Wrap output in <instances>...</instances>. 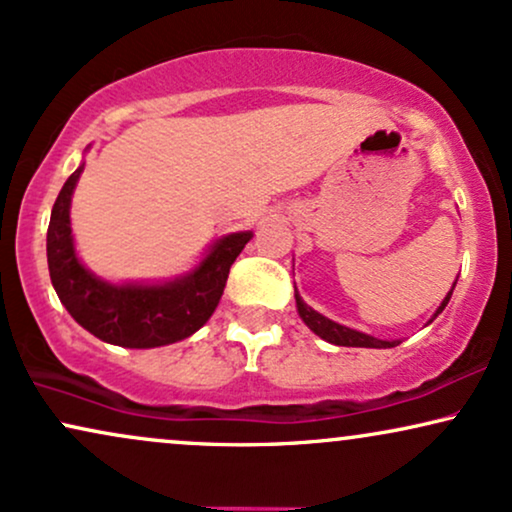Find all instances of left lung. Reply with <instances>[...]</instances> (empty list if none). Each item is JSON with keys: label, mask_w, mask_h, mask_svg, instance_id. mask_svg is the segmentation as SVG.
Here are the masks:
<instances>
[{"label": "left lung", "mask_w": 512, "mask_h": 512, "mask_svg": "<svg viewBox=\"0 0 512 512\" xmlns=\"http://www.w3.org/2000/svg\"><path fill=\"white\" fill-rule=\"evenodd\" d=\"M453 289L449 294H446V299L441 301V306L437 308V313H434V318L444 311L446 304H449ZM296 308H299V315L301 320L311 327V330L318 334V337H323L325 342L330 344H337V346H363V349H391V346H399L401 342H387V339H377V337H370V334H363L358 330H351V327H344L339 323H334V320L325 318V315H320L318 311H313L311 306H306L304 301H301V296L296 294Z\"/></svg>", "instance_id": "obj_1"}]
</instances>
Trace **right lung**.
Returning <instances> with one entry per match:
<instances>
[{"instance_id": "1", "label": "right lung", "mask_w": 512, "mask_h": 512, "mask_svg": "<svg viewBox=\"0 0 512 512\" xmlns=\"http://www.w3.org/2000/svg\"><path fill=\"white\" fill-rule=\"evenodd\" d=\"M82 166L54 201L47 230V263L61 304L102 342L154 349L189 337L216 311L235 258L251 232H232L213 244L197 270L166 285H109L78 261L71 237V197Z\"/></svg>"}]
</instances>
